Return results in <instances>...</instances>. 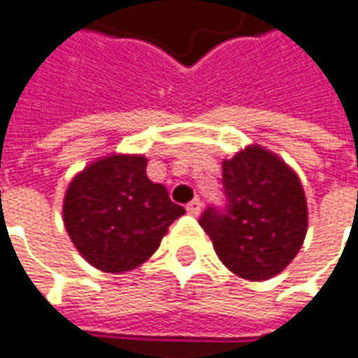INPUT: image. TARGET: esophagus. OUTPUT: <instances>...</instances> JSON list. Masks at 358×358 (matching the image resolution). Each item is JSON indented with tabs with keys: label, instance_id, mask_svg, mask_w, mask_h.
<instances>
[{
	"label": "esophagus",
	"instance_id": "esophagus-1",
	"mask_svg": "<svg viewBox=\"0 0 358 358\" xmlns=\"http://www.w3.org/2000/svg\"><path fill=\"white\" fill-rule=\"evenodd\" d=\"M200 208H202V202H200V199L190 200V202L186 204V210H188V213H190L192 217H199Z\"/></svg>",
	"mask_w": 358,
	"mask_h": 358
}]
</instances>
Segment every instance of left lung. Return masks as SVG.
<instances>
[{"instance_id": "left-lung-1", "label": "left lung", "mask_w": 358, "mask_h": 358, "mask_svg": "<svg viewBox=\"0 0 358 358\" xmlns=\"http://www.w3.org/2000/svg\"><path fill=\"white\" fill-rule=\"evenodd\" d=\"M224 204L208 206L200 227L233 273L262 282L292 262L308 231V206L298 176L259 145L222 162Z\"/></svg>"}]
</instances>
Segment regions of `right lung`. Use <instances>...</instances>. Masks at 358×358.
Wrapping results in <instances>:
<instances>
[{
    "label": "right lung",
    "instance_id": "right-lung-1",
    "mask_svg": "<svg viewBox=\"0 0 358 358\" xmlns=\"http://www.w3.org/2000/svg\"><path fill=\"white\" fill-rule=\"evenodd\" d=\"M143 156H109L87 166L64 196V227L78 253L107 273L150 259L186 210L148 178Z\"/></svg>",
    "mask_w": 358,
    "mask_h": 358
}]
</instances>
